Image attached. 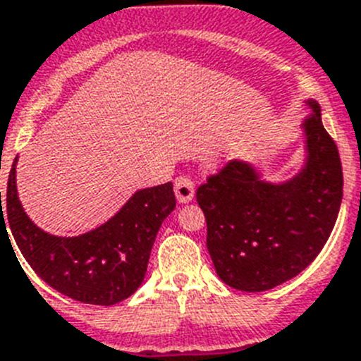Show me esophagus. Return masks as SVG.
I'll use <instances>...</instances> for the list:
<instances>
[{
  "instance_id": "obj_1",
  "label": "esophagus",
  "mask_w": 361,
  "mask_h": 361,
  "mask_svg": "<svg viewBox=\"0 0 361 361\" xmlns=\"http://www.w3.org/2000/svg\"><path fill=\"white\" fill-rule=\"evenodd\" d=\"M195 195V186L190 177H177L175 178V197L180 204L191 202Z\"/></svg>"
}]
</instances>
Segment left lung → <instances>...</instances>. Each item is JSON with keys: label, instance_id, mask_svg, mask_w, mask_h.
<instances>
[{"label": "left lung", "instance_id": "left-lung-1", "mask_svg": "<svg viewBox=\"0 0 361 361\" xmlns=\"http://www.w3.org/2000/svg\"><path fill=\"white\" fill-rule=\"evenodd\" d=\"M300 123L304 166L282 183L262 178L253 162H229L197 190L216 275L229 288L267 291L300 275L318 257L343 197L342 162L320 106Z\"/></svg>", "mask_w": 361, "mask_h": 361}]
</instances>
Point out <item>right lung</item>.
I'll use <instances>...</instances> for the list:
<instances>
[{"instance_id":"obj_1","label":"right lung","mask_w":361,"mask_h":361,"mask_svg":"<svg viewBox=\"0 0 361 361\" xmlns=\"http://www.w3.org/2000/svg\"><path fill=\"white\" fill-rule=\"evenodd\" d=\"M16 164L18 157L8 175L5 206L0 191V233L3 229L11 240L8 226L28 266L50 288L85 304L114 305L132 296L145 280L159 228L175 209L173 184L137 190L99 228L78 237H57L37 228L25 213Z\"/></svg>"}]
</instances>
